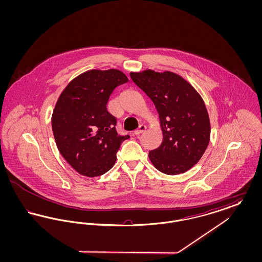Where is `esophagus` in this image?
Wrapping results in <instances>:
<instances>
[{"mask_svg": "<svg viewBox=\"0 0 262 262\" xmlns=\"http://www.w3.org/2000/svg\"><path fill=\"white\" fill-rule=\"evenodd\" d=\"M145 128H146V126L144 125H140L138 126V128H137V130H135V136H139L140 134H142L144 130H145Z\"/></svg>", "mask_w": 262, "mask_h": 262, "instance_id": "34e87169", "label": "esophagus"}]
</instances>
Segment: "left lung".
Returning a JSON list of instances; mask_svg holds the SVG:
<instances>
[{"mask_svg":"<svg viewBox=\"0 0 262 262\" xmlns=\"http://www.w3.org/2000/svg\"><path fill=\"white\" fill-rule=\"evenodd\" d=\"M159 115L161 145L149 152L153 166L166 174H183L199 162L210 140V120L200 93L181 75L145 70L130 73Z\"/></svg>","mask_w":262,"mask_h":262,"instance_id":"obj_1","label":"left lung"}]
</instances>
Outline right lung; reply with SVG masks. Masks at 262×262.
I'll return each instance as SVG.
<instances>
[{"mask_svg": "<svg viewBox=\"0 0 262 262\" xmlns=\"http://www.w3.org/2000/svg\"><path fill=\"white\" fill-rule=\"evenodd\" d=\"M128 81L119 70H90L62 90L52 114L57 147L77 173L98 177L116 162V153L128 136L120 137L116 118L107 110L113 90Z\"/></svg>", "mask_w": 262, "mask_h": 262, "instance_id": "add662e5", "label": "right lung"}]
</instances>
